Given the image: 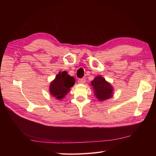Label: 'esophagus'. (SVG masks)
Returning a JSON list of instances; mask_svg holds the SVG:
<instances>
[{
	"instance_id": "obj_1",
	"label": "esophagus",
	"mask_w": 156,
	"mask_h": 156,
	"mask_svg": "<svg viewBox=\"0 0 156 156\" xmlns=\"http://www.w3.org/2000/svg\"><path fill=\"white\" fill-rule=\"evenodd\" d=\"M85 79H78V83L79 84H84V83H85Z\"/></svg>"
}]
</instances>
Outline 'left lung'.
Segmentation results:
<instances>
[{
	"mask_svg": "<svg viewBox=\"0 0 156 156\" xmlns=\"http://www.w3.org/2000/svg\"><path fill=\"white\" fill-rule=\"evenodd\" d=\"M91 84L94 88V95L100 101L108 100L112 96L113 88L103 77H96L91 81Z\"/></svg>",
	"mask_w": 156,
	"mask_h": 156,
	"instance_id": "1",
	"label": "left lung"
}]
</instances>
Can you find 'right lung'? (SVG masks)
Listing matches in <instances>:
<instances>
[{
    "mask_svg": "<svg viewBox=\"0 0 156 156\" xmlns=\"http://www.w3.org/2000/svg\"><path fill=\"white\" fill-rule=\"evenodd\" d=\"M75 83L74 77L70 76L67 72H59L50 84L49 92L57 100H62L69 92V89Z\"/></svg>",
    "mask_w": 156,
    "mask_h": 156,
    "instance_id": "add662e5",
    "label": "right lung"
}]
</instances>
